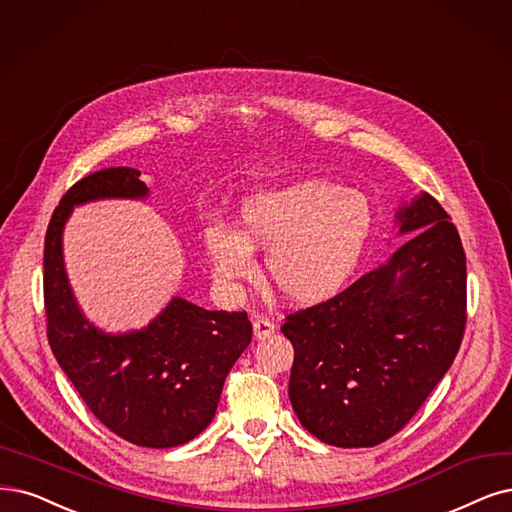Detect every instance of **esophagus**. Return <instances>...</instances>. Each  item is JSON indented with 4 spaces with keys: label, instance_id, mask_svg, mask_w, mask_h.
<instances>
[{
    "label": "esophagus",
    "instance_id": "34e87169",
    "mask_svg": "<svg viewBox=\"0 0 512 512\" xmlns=\"http://www.w3.org/2000/svg\"><path fill=\"white\" fill-rule=\"evenodd\" d=\"M274 331H276V327H274L272 320L263 318V316H257L253 320V335H255V339H268V337L274 335Z\"/></svg>",
    "mask_w": 512,
    "mask_h": 512
}]
</instances>
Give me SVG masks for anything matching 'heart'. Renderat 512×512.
<instances>
[{
	"instance_id": "b5f03b06",
	"label": "heart",
	"mask_w": 512,
	"mask_h": 512,
	"mask_svg": "<svg viewBox=\"0 0 512 512\" xmlns=\"http://www.w3.org/2000/svg\"><path fill=\"white\" fill-rule=\"evenodd\" d=\"M373 230L365 194L325 179H301L246 194L234 213V230L206 227L204 246L223 282L249 280L253 251L263 272L293 306H314L342 291L361 266Z\"/></svg>"
}]
</instances>
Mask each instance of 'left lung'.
I'll use <instances>...</instances> for the list:
<instances>
[{"label": "left lung", "mask_w": 512, "mask_h": 512, "mask_svg": "<svg viewBox=\"0 0 512 512\" xmlns=\"http://www.w3.org/2000/svg\"><path fill=\"white\" fill-rule=\"evenodd\" d=\"M443 206L420 194L396 211L409 240L342 293L293 312V411L316 439L373 447L422 407L466 327V255Z\"/></svg>", "instance_id": "obj_1"}]
</instances>
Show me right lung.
<instances>
[{
    "mask_svg": "<svg viewBox=\"0 0 512 512\" xmlns=\"http://www.w3.org/2000/svg\"><path fill=\"white\" fill-rule=\"evenodd\" d=\"M135 168H105L61 198L44 242V304L52 354L101 424L139 447H177L211 424L227 373L251 344L246 312L204 310L183 297L141 331L105 333L82 314L63 261L73 206L147 198Z\"/></svg>",
    "mask_w": 512,
    "mask_h": 512,
    "instance_id": "right-lung-1",
    "label": "right lung"
}]
</instances>
